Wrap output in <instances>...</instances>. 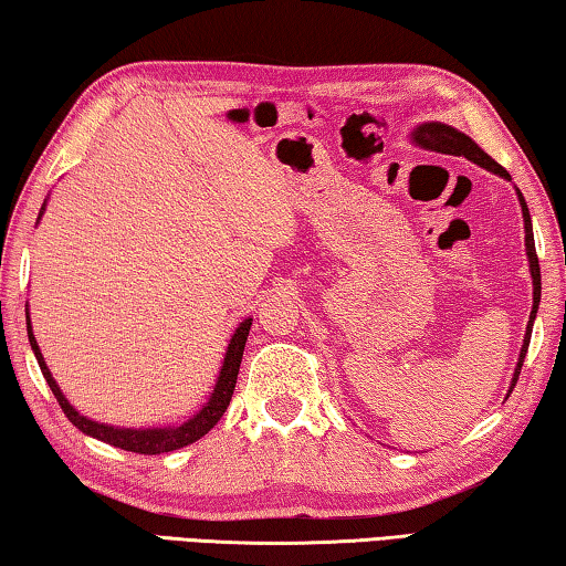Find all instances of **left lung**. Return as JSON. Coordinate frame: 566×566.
I'll list each match as a JSON object with an SVG mask.
<instances>
[{
	"mask_svg": "<svg viewBox=\"0 0 566 566\" xmlns=\"http://www.w3.org/2000/svg\"><path fill=\"white\" fill-rule=\"evenodd\" d=\"M415 142L422 144L424 148H432V151L438 154H450V156H464L468 161L478 164L482 168H488V171L497 174L502 178H507L512 181V176L504 171V168L494 161L492 156H488L482 151V148L472 142L470 136H464L458 128H452L442 122H428L418 126V132H415ZM517 198H520V206H522V218H524V245H527V258H530V273H532V291H534V298H532V313H530V323H527V333H524V343H522V350H520V360H517V368H514V378H512V388L517 385L520 378V370H522V363H524V355H527L530 348V338H532V325L534 318H537V308H539V298H542V275H539V261H537V251H534V233H532V218H530V208L524 203V196L520 193L517 188ZM510 388V392H512Z\"/></svg>",
	"mask_w": 566,
	"mask_h": 566,
	"instance_id": "left-lung-1",
	"label": "left lung"
}]
</instances>
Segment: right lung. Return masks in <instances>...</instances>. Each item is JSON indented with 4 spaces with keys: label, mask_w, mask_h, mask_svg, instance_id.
Segmentation results:
<instances>
[{
    "label": "right lung",
    "mask_w": 566,
    "mask_h": 566,
    "mask_svg": "<svg viewBox=\"0 0 566 566\" xmlns=\"http://www.w3.org/2000/svg\"><path fill=\"white\" fill-rule=\"evenodd\" d=\"M44 213V206L39 216ZM251 323L253 318H245L241 325H238L235 333L231 335V343H228V350H226V358L221 365V373H218V380H216V388L211 392V398L203 405L201 410H198L191 420L178 424V428H146V430H134V428H114V424H104V422H96V420H88L84 418L82 412L74 410V405H69V400L64 398V392L59 390L56 380L52 378V373H49L46 363H44V355L39 350L36 338L32 333V323H29V313H27V333H29V345H32L34 350V358L39 363V368H42V375L49 388H52L56 402L62 405L64 415L69 418V422L74 424V428L82 430L88 438H96L106 444H114V448H122L126 452H138V454H161V452H174V450H181L186 444H191L196 440H201L203 434L213 428V424L223 418V412L228 405H231V395L235 390V380H238V368H241V358H243V348H245V340H248V331H251Z\"/></svg>",
    "instance_id": "add662e5"
}]
</instances>
